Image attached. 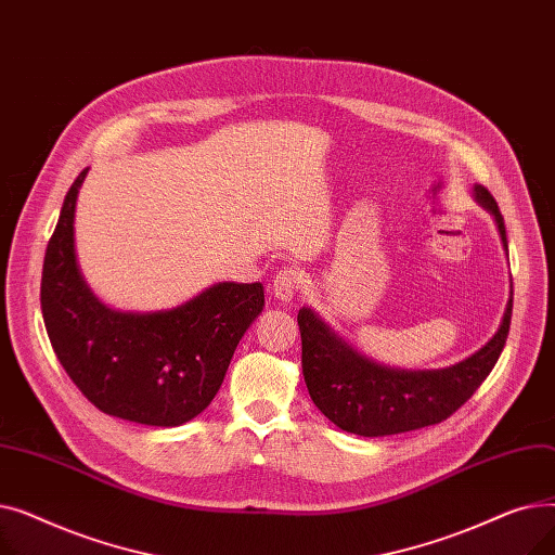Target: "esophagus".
I'll return each instance as SVG.
<instances>
[{
	"mask_svg": "<svg viewBox=\"0 0 555 555\" xmlns=\"http://www.w3.org/2000/svg\"><path fill=\"white\" fill-rule=\"evenodd\" d=\"M299 283H301V276L297 270H283L276 274L274 279V297L283 304H289L295 299L297 289H299Z\"/></svg>",
	"mask_w": 555,
	"mask_h": 555,
	"instance_id": "1",
	"label": "esophagus"
}]
</instances>
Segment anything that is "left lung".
I'll list each match as a JSON object with an SVG mask.
<instances>
[{
	"mask_svg": "<svg viewBox=\"0 0 555 555\" xmlns=\"http://www.w3.org/2000/svg\"><path fill=\"white\" fill-rule=\"evenodd\" d=\"M473 197L498 224L508 256L506 227L498 202L481 186ZM513 281L506 310L479 351L443 369H398L366 358L348 344L310 306L299 310L301 366L308 393L317 410L339 429L358 436H389L436 425L452 416L479 389L498 364L511 328Z\"/></svg>",
	"mask_w": 555,
	"mask_h": 555,
	"instance_id": "1",
	"label": "left lung"
}]
</instances>
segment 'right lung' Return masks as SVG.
<instances>
[{"label":"right lung","instance_id":"obj_1","mask_svg":"<svg viewBox=\"0 0 555 555\" xmlns=\"http://www.w3.org/2000/svg\"><path fill=\"white\" fill-rule=\"evenodd\" d=\"M90 168L65 195L42 268V317L74 385L103 414L178 427L216 398L238 341L266 306L262 283L220 281L151 312L116 310L85 281L76 254V202Z\"/></svg>","mask_w":555,"mask_h":555}]
</instances>
